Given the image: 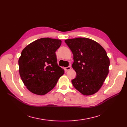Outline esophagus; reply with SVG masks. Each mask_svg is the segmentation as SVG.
I'll return each instance as SVG.
<instances>
[{"label": "esophagus", "instance_id": "34e87169", "mask_svg": "<svg viewBox=\"0 0 127 127\" xmlns=\"http://www.w3.org/2000/svg\"><path fill=\"white\" fill-rule=\"evenodd\" d=\"M70 69H71V66H68V67L65 68V69H66L67 71H68V70H70Z\"/></svg>", "mask_w": 127, "mask_h": 127}]
</instances>
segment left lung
I'll return each instance as SVG.
<instances>
[{"mask_svg": "<svg viewBox=\"0 0 127 127\" xmlns=\"http://www.w3.org/2000/svg\"><path fill=\"white\" fill-rule=\"evenodd\" d=\"M64 42L74 57L72 67L76 77L71 80L73 86L83 95L96 93L109 74L110 60L105 50L97 42L86 37Z\"/></svg>", "mask_w": 127, "mask_h": 127, "instance_id": "left-lung-1", "label": "left lung"}]
</instances>
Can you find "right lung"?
Instances as JSON below:
<instances>
[{
    "mask_svg": "<svg viewBox=\"0 0 127 127\" xmlns=\"http://www.w3.org/2000/svg\"><path fill=\"white\" fill-rule=\"evenodd\" d=\"M60 40L41 38L23 50L19 58V72L24 85L32 93L43 95L55 87L64 70L58 66L56 51Z\"/></svg>",
    "mask_w": 127,
    "mask_h": 127,
    "instance_id": "obj_1",
    "label": "right lung"
}]
</instances>
